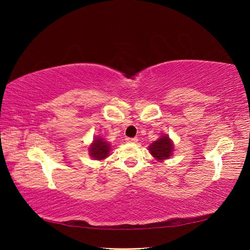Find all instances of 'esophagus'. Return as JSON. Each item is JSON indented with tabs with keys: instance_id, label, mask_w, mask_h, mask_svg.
I'll return each instance as SVG.
<instances>
[{
	"instance_id": "esophagus-1",
	"label": "esophagus",
	"mask_w": 250,
	"mask_h": 250,
	"mask_svg": "<svg viewBox=\"0 0 250 250\" xmlns=\"http://www.w3.org/2000/svg\"><path fill=\"white\" fill-rule=\"evenodd\" d=\"M125 141L129 142V143H137L138 138H125Z\"/></svg>"
}]
</instances>
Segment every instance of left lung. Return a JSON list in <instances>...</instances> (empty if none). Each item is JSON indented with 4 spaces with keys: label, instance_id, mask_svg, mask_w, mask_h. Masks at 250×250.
<instances>
[{
    "label": "left lung",
    "instance_id": "1",
    "mask_svg": "<svg viewBox=\"0 0 250 250\" xmlns=\"http://www.w3.org/2000/svg\"><path fill=\"white\" fill-rule=\"evenodd\" d=\"M173 147H174L173 142L171 141V139L168 138V135L166 134L159 138L158 140L154 141L152 145H150L149 150L154 159L158 161H164L172 155Z\"/></svg>",
    "mask_w": 250,
    "mask_h": 250
}]
</instances>
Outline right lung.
<instances>
[{
    "label": "right lung",
    "instance_id": "add662e5",
    "mask_svg": "<svg viewBox=\"0 0 250 250\" xmlns=\"http://www.w3.org/2000/svg\"><path fill=\"white\" fill-rule=\"evenodd\" d=\"M111 150L110 145L104 141L103 138L97 137L94 139L91 146H89V154L92 159L95 160H104L109 155V152Z\"/></svg>",
    "mask_w": 250,
    "mask_h": 250
}]
</instances>
